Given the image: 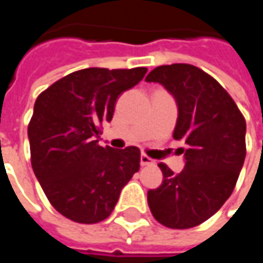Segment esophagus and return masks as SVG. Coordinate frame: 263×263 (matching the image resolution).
I'll use <instances>...</instances> for the list:
<instances>
[{
    "mask_svg": "<svg viewBox=\"0 0 263 263\" xmlns=\"http://www.w3.org/2000/svg\"><path fill=\"white\" fill-rule=\"evenodd\" d=\"M141 165H142V166H146V165H154V159H151L148 155L142 154V155H141Z\"/></svg>",
    "mask_w": 263,
    "mask_h": 263,
    "instance_id": "esophagus-1",
    "label": "esophagus"
}]
</instances>
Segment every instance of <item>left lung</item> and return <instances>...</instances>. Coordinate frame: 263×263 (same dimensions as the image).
<instances>
[{
	"label": "left lung",
	"mask_w": 263,
	"mask_h": 263,
	"mask_svg": "<svg viewBox=\"0 0 263 263\" xmlns=\"http://www.w3.org/2000/svg\"><path fill=\"white\" fill-rule=\"evenodd\" d=\"M159 82L178 104L174 138L188 145L179 174L158 163L159 188L148 191V205L163 227L188 229L218 212L234 192L247 155V122L214 77L189 64L161 65L146 77Z\"/></svg>",
	"instance_id": "obj_1"
}]
</instances>
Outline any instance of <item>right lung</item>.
Returning <instances> with one entry per match:
<instances>
[{
    "label": "right lung",
    "instance_id": "obj_1",
    "mask_svg": "<svg viewBox=\"0 0 263 263\" xmlns=\"http://www.w3.org/2000/svg\"><path fill=\"white\" fill-rule=\"evenodd\" d=\"M146 68H85L54 82L35 101L28 124L31 165L49 203L78 223L112 214L121 189L139 171L137 146H101L97 135L112 119L121 93Z\"/></svg>",
    "mask_w": 263,
    "mask_h": 263
}]
</instances>
